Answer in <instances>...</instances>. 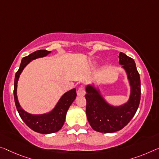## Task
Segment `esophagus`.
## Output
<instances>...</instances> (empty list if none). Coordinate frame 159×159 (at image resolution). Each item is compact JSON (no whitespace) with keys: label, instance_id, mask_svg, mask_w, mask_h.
Here are the masks:
<instances>
[{"label":"esophagus","instance_id":"obj_1","mask_svg":"<svg viewBox=\"0 0 159 159\" xmlns=\"http://www.w3.org/2000/svg\"><path fill=\"white\" fill-rule=\"evenodd\" d=\"M85 90L83 87H80L77 90V95L78 96H84L85 95Z\"/></svg>","mask_w":159,"mask_h":159}]
</instances>
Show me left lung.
I'll return each instance as SVG.
<instances>
[{"instance_id":"obj_1","label":"left lung","mask_w":159,"mask_h":159,"mask_svg":"<svg viewBox=\"0 0 159 159\" xmlns=\"http://www.w3.org/2000/svg\"><path fill=\"white\" fill-rule=\"evenodd\" d=\"M119 64L126 73L130 87L127 101L115 106L103 96L101 90L94 84L85 87L86 115L89 124L98 132L112 133L124 128L134 117L141 98L140 76L134 59L120 52Z\"/></svg>"}]
</instances>
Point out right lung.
<instances>
[{
	"label": "right lung",
	"mask_w": 159,
	"mask_h": 159,
	"mask_svg": "<svg viewBox=\"0 0 159 159\" xmlns=\"http://www.w3.org/2000/svg\"><path fill=\"white\" fill-rule=\"evenodd\" d=\"M51 52V51H47L44 49L37 50L28 56L22 58L20 66L15 76L14 81L15 102H16L17 112L20 116L21 119L30 129L36 132L44 134L57 132L61 129L64 124L68 110L76 98V92H75L76 90L75 89H73L65 93L60 98L59 101L51 111L44 113V114L33 115L25 111L20 105L18 98H17V89L20 75L27 65L29 64L32 60L47 57Z\"/></svg>",
	"instance_id": "1"
}]
</instances>
